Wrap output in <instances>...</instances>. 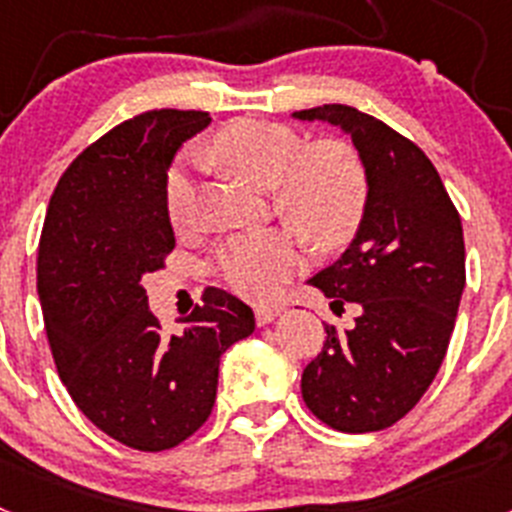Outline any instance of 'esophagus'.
Listing matches in <instances>:
<instances>
[{"instance_id":"1","label":"esophagus","mask_w":512,"mask_h":512,"mask_svg":"<svg viewBox=\"0 0 512 512\" xmlns=\"http://www.w3.org/2000/svg\"><path fill=\"white\" fill-rule=\"evenodd\" d=\"M282 310H284V305H256V323L259 325H266V323H271V320L274 318H279V315H282Z\"/></svg>"}]
</instances>
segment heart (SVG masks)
<instances>
[{"mask_svg": "<svg viewBox=\"0 0 512 512\" xmlns=\"http://www.w3.org/2000/svg\"><path fill=\"white\" fill-rule=\"evenodd\" d=\"M305 140L287 125L264 120H233L220 128L210 148L215 158L241 182L271 189L279 215L295 225L315 251L346 246L364 220L369 176L359 153L346 140ZM192 176L176 164L166 176V210L176 228L189 223ZM300 266L292 230H259L225 241L215 256L217 277L233 292L253 300L277 295Z\"/></svg>", "mask_w": 512, "mask_h": 512, "instance_id": "heart-1", "label": "heart"}]
</instances>
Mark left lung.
I'll use <instances>...</instances> for the list:
<instances>
[{
	"mask_svg": "<svg viewBox=\"0 0 512 512\" xmlns=\"http://www.w3.org/2000/svg\"><path fill=\"white\" fill-rule=\"evenodd\" d=\"M292 117L351 135L369 176L356 238L310 279L333 310L354 302L359 315L348 330L325 325L302 400L336 431H382L418 405L449 348L467 282L461 217L431 158L377 117L348 104Z\"/></svg>",
	"mask_w": 512,
	"mask_h": 512,
	"instance_id": "8db88e82",
	"label": "left lung"
}]
</instances>
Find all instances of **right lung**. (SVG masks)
I'll return each mask as SVG.
<instances>
[{"mask_svg": "<svg viewBox=\"0 0 512 512\" xmlns=\"http://www.w3.org/2000/svg\"><path fill=\"white\" fill-rule=\"evenodd\" d=\"M210 125L197 110L120 122L58 179L38 248V295L58 377L99 431L138 451L174 449L210 418L220 356L256 328L253 310L210 287L169 336L140 279L174 248L166 171Z\"/></svg>", "mask_w": 512, "mask_h": 512, "instance_id": "add662e5", "label": "right lung"}]
</instances>
